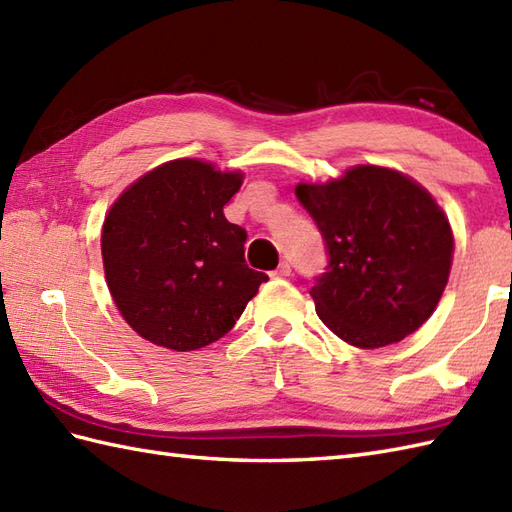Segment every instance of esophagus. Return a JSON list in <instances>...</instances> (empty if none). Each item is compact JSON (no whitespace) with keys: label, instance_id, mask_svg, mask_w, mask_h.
<instances>
[{"label":"esophagus","instance_id":"34e87169","mask_svg":"<svg viewBox=\"0 0 512 512\" xmlns=\"http://www.w3.org/2000/svg\"><path fill=\"white\" fill-rule=\"evenodd\" d=\"M290 273H292V270H290V264H288V262H281V264H279V268L275 270L273 275H275V277H288Z\"/></svg>","mask_w":512,"mask_h":512}]
</instances>
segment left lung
Masks as SVG:
<instances>
[{"label":"left lung","instance_id":"left-lung-1","mask_svg":"<svg viewBox=\"0 0 512 512\" xmlns=\"http://www.w3.org/2000/svg\"><path fill=\"white\" fill-rule=\"evenodd\" d=\"M295 193L330 257L310 290L321 321L361 350L416 332L436 310L453 262L451 226L431 193L374 165L325 184L301 182Z\"/></svg>","mask_w":512,"mask_h":512}]
</instances>
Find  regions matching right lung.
Wrapping results in <instances>:
<instances>
[{
    "label": "right lung",
    "instance_id": "obj_1",
    "mask_svg": "<svg viewBox=\"0 0 512 512\" xmlns=\"http://www.w3.org/2000/svg\"><path fill=\"white\" fill-rule=\"evenodd\" d=\"M242 178L180 158L145 173L112 204L101 235L107 288L143 339L200 350L233 328L268 281L246 264L244 228L224 217Z\"/></svg>",
    "mask_w": 512,
    "mask_h": 512
}]
</instances>
